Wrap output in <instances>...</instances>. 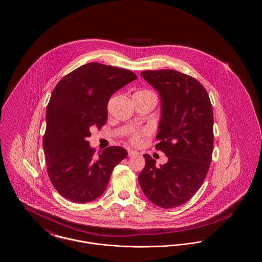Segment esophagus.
Listing matches in <instances>:
<instances>
[{
  "instance_id": "obj_1",
  "label": "esophagus",
  "mask_w": 262,
  "mask_h": 262,
  "mask_svg": "<svg viewBox=\"0 0 262 262\" xmlns=\"http://www.w3.org/2000/svg\"><path fill=\"white\" fill-rule=\"evenodd\" d=\"M128 157H133V156H137V155H138L139 153L137 152V151H135V150H128Z\"/></svg>"
}]
</instances>
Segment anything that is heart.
Here are the masks:
<instances>
[{
  "instance_id": "heart-1",
  "label": "heart",
  "mask_w": 262,
  "mask_h": 262,
  "mask_svg": "<svg viewBox=\"0 0 262 262\" xmlns=\"http://www.w3.org/2000/svg\"><path fill=\"white\" fill-rule=\"evenodd\" d=\"M137 93H140V94H147V95H152V96H155L154 93H152L151 91L148 90H141ZM149 135V130L146 129V128H143V129H139V130H136V132H133L130 135H129V141L132 144L134 145H139L143 138L147 137Z\"/></svg>"
}]
</instances>
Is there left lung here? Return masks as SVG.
Listing matches in <instances>:
<instances>
[{
	"instance_id": "left-lung-1",
	"label": "left lung",
	"mask_w": 262,
	"mask_h": 262,
	"mask_svg": "<svg viewBox=\"0 0 262 262\" xmlns=\"http://www.w3.org/2000/svg\"><path fill=\"white\" fill-rule=\"evenodd\" d=\"M141 76L161 98V119L155 145L168 157L156 161L144 154L138 174L148 200L162 208H174L190 200L201 187L213 152V110L207 91L199 80L174 70L144 71Z\"/></svg>"
}]
</instances>
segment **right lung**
<instances>
[{
  "instance_id": "1",
  "label": "right lung",
  "mask_w": 262,
  "mask_h": 262,
  "mask_svg": "<svg viewBox=\"0 0 262 262\" xmlns=\"http://www.w3.org/2000/svg\"><path fill=\"white\" fill-rule=\"evenodd\" d=\"M133 72L99 62L83 64L64 75L51 94L43 147L47 173L67 200L88 203L105 191L114 168L127 151L110 146L95 157L91 129L106 124L108 101L137 79Z\"/></svg>"
}]
</instances>
